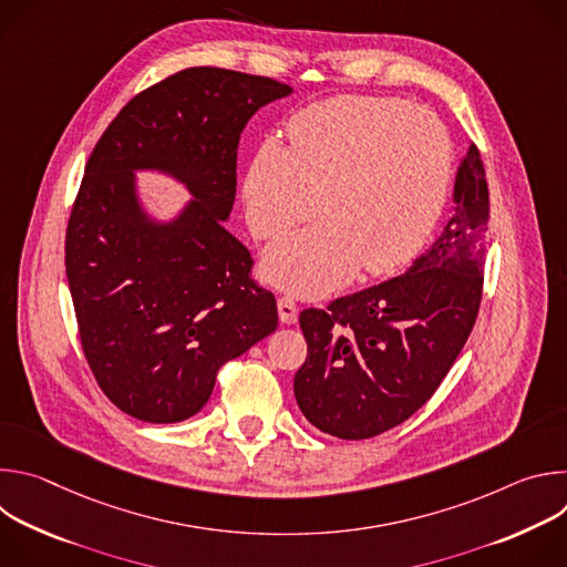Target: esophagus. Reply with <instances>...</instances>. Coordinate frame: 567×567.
<instances>
[{
	"label": "esophagus",
	"instance_id": "obj_1",
	"mask_svg": "<svg viewBox=\"0 0 567 567\" xmlns=\"http://www.w3.org/2000/svg\"><path fill=\"white\" fill-rule=\"evenodd\" d=\"M278 316L285 322V326H291V322L298 320V307L289 296L278 298Z\"/></svg>",
	"mask_w": 567,
	"mask_h": 567
}]
</instances>
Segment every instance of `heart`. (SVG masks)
<instances>
[{"mask_svg": "<svg viewBox=\"0 0 567 567\" xmlns=\"http://www.w3.org/2000/svg\"><path fill=\"white\" fill-rule=\"evenodd\" d=\"M289 147L262 141L247 179L251 233L274 239L269 282L296 296H326L357 269L383 276L406 265L431 235L451 179L453 147L429 110L383 96H334L296 112Z\"/></svg>", "mask_w": 567, "mask_h": 567, "instance_id": "obj_1", "label": "heart"}]
</instances>
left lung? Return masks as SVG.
Wrapping results in <instances>:
<instances>
[{"label": "left lung", "instance_id": "1", "mask_svg": "<svg viewBox=\"0 0 567 567\" xmlns=\"http://www.w3.org/2000/svg\"><path fill=\"white\" fill-rule=\"evenodd\" d=\"M487 221V175L468 143L451 219L433 247L406 274L328 309L300 311L307 359L293 394L318 431L368 440L406 422L433 396L475 326Z\"/></svg>", "mask_w": 567, "mask_h": 567}]
</instances>
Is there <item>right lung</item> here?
I'll list each match as a JSON object with an SVG mask.
<instances>
[{
    "instance_id": "obj_1",
    "label": "right lung",
    "mask_w": 567,
    "mask_h": 567,
    "mask_svg": "<svg viewBox=\"0 0 567 567\" xmlns=\"http://www.w3.org/2000/svg\"><path fill=\"white\" fill-rule=\"evenodd\" d=\"M291 87L190 66L136 94L99 138L64 239L85 359L116 409L150 424L199 413L219 368L276 332L278 307L224 221L249 118ZM134 169L168 172L196 199L168 225L140 208Z\"/></svg>"
}]
</instances>
